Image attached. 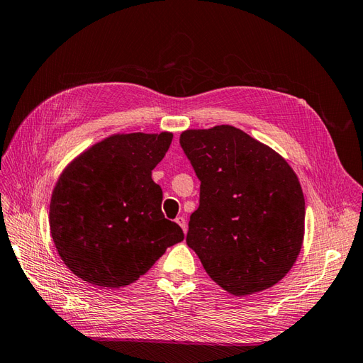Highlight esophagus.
<instances>
[{
	"label": "esophagus",
	"mask_w": 363,
	"mask_h": 363,
	"mask_svg": "<svg viewBox=\"0 0 363 363\" xmlns=\"http://www.w3.org/2000/svg\"><path fill=\"white\" fill-rule=\"evenodd\" d=\"M175 223H177V224L183 228V232H184V233L188 232V224H186V219H184V216H177V218H175Z\"/></svg>",
	"instance_id": "34e87169"
}]
</instances>
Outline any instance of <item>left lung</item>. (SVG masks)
I'll use <instances>...</instances> for the list:
<instances>
[{"label":"left lung","mask_w":363,"mask_h":363,"mask_svg":"<svg viewBox=\"0 0 363 363\" xmlns=\"http://www.w3.org/2000/svg\"><path fill=\"white\" fill-rule=\"evenodd\" d=\"M180 145L201 182L186 242L228 294L274 286L303 245L306 206L296 174L279 152L233 125L186 130Z\"/></svg>","instance_id":"left-lung-1"}]
</instances>
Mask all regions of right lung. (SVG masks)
I'll return each mask as SVG.
<instances>
[{
    "label": "right lung",
    "instance_id": "obj_1",
    "mask_svg": "<svg viewBox=\"0 0 363 363\" xmlns=\"http://www.w3.org/2000/svg\"><path fill=\"white\" fill-rule=\"evenodd\" d=\"M172 133H118L77 156L54 186L50 230L77 277L101 288L136 281L168 247L182 242L179 224L162 213L151 171Z\"/></svg>",
    "mask_w": 363,
    "mask_h": 363
}]
</instances>
